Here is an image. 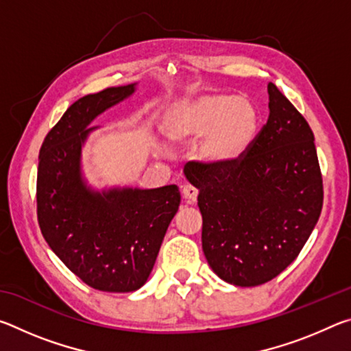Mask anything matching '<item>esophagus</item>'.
Masks as SVG:
<instances>
[{
  "label": "esophagus",
  "instance_id": "34e87169",
  "mask_svg": "<svg viewBox=\"0 0 351 351\" xmlns=\"http://www.w3.org/2000/svg\"><path fill=\"white\" fill-rule=\"evenodd\" d=\"M198 197V189L190 186V184H186V186L182 187V198L186 201L187 204H193L195 201H197Z\"/></svg>",
  "mask_w": 351,
  "mask_h": 351
}]
</instances>
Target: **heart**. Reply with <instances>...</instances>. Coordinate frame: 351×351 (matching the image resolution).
I'll return each mask as SVG.
<instances>
[{"instance_id": "heart-1", "label": "heart", "mask_w": 351, "mask_h": 351, "mask_svg": "<svg viewBox=\"0 0 351 351\" xmlns=\"http://www.w3.org/2000/svg\"><path fill=\"white\" fill-rule=\"evenodd\" d=\"M258 123V110L249 99L206 90L169 106L159 127L171 145L186 147L199 139L201 161L230 167L251 150Z\"/></svg>"}]
</instances>
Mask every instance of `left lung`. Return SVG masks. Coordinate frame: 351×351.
<instances>
[{
	"mask_svg": "<svg viewBox=\"0 0 351 351\" xmlns=\"http://www.w3.org/2000/svg\"><path fill=\"white\" fill-rule=\"evenodd\" d=\"M268 94V122L240 162H195L186 173L199 190L207 263L235 287H257L287 269L310 239L324 203L310 125L274 83Z\"/></svg>",
	"mask_w": 351,
	"mask_h": 351,
	"instance_id": "left-lung-1",
	"label": "left lung"
}]
</instances>
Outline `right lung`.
I'll list each match as a JSON object with an SVG mask.
<instances>
[{
  "label": "right lung",
  "instance_id": "right-lung-1",
  "mask_svg": "<svg viewBox=\"0 0 351 351\" xmlns=\"http://www.w3.org/2000/svg\"><path fill=\"white\" fill-rule=\"evenodd\" d=\"M136 83L80 97L64 111L38 154L37 215L54 254L88 287L132 293L147 282L181 203L159 189H94L82 171V148L99 114L132 96Z\"/></svg>",
  "mask_w": 351,
  "mask_h": 351
}]
</instances>
